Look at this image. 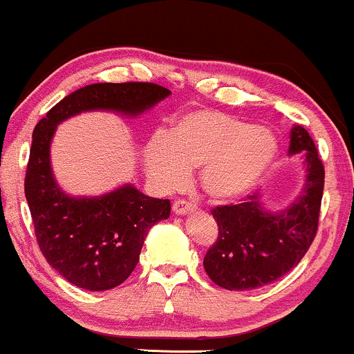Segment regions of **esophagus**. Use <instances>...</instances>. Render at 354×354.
Masks as SVG:
<instances>
[{"instance_id": "esophagus-1", "label": "esophagus", "mask_w": 354, "mask_h": 354, "mask_svg": "<svg viewBox=\"0 0 354 354\" xmlns=\"http://www.w3.org/2000/svg\"><path fill=\"white\" fill-rule=\"evenodd\" d=\"M193 211H196V206L193 203L186 201V199H178V201L173 203V212H174V214L185 216V214H191Z\"/></svg>"}]
</instances>
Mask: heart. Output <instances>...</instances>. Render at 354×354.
Segmentation results:
<instances>
[{
  "mask_svg": "<svg viewBox=\"0 0 354 354\" xmlns=\"http://www.w3.org/2000/svg\"><path fill=\"white\" fill-rule=\"evenodd\" d=\"M277 156L270 130L214 109L181 115L168 135L156 133L143 153L145 171L156 189H180L189 169L201 166L199 181L214 201H234L252 191Z\"/></svg>",
  "mask_w": 354,
  "mask_h": 354,
  "instance_id": "b5f03b06",
  "label": "heart"
}]
</instances>
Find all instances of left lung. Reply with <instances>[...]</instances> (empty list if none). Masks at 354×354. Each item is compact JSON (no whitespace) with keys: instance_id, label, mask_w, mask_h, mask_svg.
<instances>
[{"instance_id":"obj_1","label":"left lung","mask_w":354,"mask_h":354,"mask_svg":"<svg viewBox=\"0 0 354 354\" xmlns=\"http://www.w3.org/2000/svg\"><path fill=\"white\" fill-rule=\"evenodd\" d=\"M290 155L301 153L305 186L287 209L270 212L257 194L244 203L218 206L212 218L219 227L218 241L204 257V270L227 290H254L290 272L317 236L325 185V168L312 136L295 125L290 133Z\"/></svg>"}]
</instances>
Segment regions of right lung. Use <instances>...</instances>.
<instances>
[{
	"label": "right lung",
	"mask_w": 354,
	"mask_h": 354,
	"mask_svg": "<svg viewBox=\"0 0 354 354\" xmlns=\"http://www.w3.org/2000/svg\"><path fill=\"white\" fill-rule=\"evenodd\" d=\"M169 93L151 82L85 85L55 104L32 131L24 193L34 234L49 266L75 287L104 292L125 282L148 231L169 218L171 204L131 185L95 198L66 194L50 168L54 131L61 122L91 110L136 117Z\"/></svg>",
	"instance_id": "add662e5"
}]
</instances>
